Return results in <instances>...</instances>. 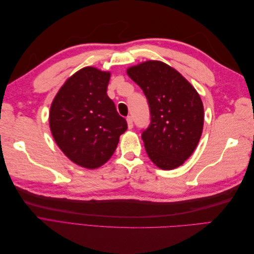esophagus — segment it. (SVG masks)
Instances as JSON below:
<instances>
[{
	"label": "esophagus",
	"instance_id": "obj_1",
	"mask_svg": "<svg viewBox=\"0 0 254 254\" xmlns=\"http://www.w3.org/2000/svg\"><path fill=\"white\" fill-rule=\"evenodd\" d=\"M126 121H127V124H128V128H129V129H132V127H133L132 118H131V117H127Z\"/></svg>",
	"mask_w": 254,
	"mask_h": 254
}]
</instances>
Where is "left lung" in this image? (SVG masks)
I'll list each match as a JSON object with an SVG mask.
<instances>
[{"mask_svg":"<svg viewBox=\"0 0 254 254\" xmlns=\"http://www.w3.org/2000/svg\"><path fill=\"white\" fill-rule=\"evenodd\" d=\"M147 98L151 120L142 133L149 159L161 170L179 167L196 149L203 129V104L196 89L159 60L127 68Z\"/></svg>","mask_w":254,"mask_h":254,"instance_id":"obj_1","label":"left lung"}]
</instances>
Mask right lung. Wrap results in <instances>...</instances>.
<instances>
[{"mask_svg": "<svg viewBox=\"0 0 254 254\" xmlns=\"http://www.w3.org/2000/svg\"><path fill=\"white\" fill-rule=\"evenodd\" d=\"M110 72L86 66L68 77L54 97L50 129L72 162L95 170L114 153L127 122L107 95Z\"/></svg>", "mask_w": 254, "mask_h": 254, "instance_id": "add662e5", "label": "right lung"}]
</instances>
